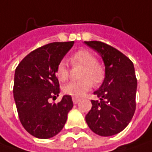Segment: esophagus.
Returning a JSON list of instances; mask_svg holds the SVG:
<instances>
[{
	"label": "esophagus",
	"instance_id": "esophagus-1",
	"mask_svg": "<svg viewBox=\"0 0 152 152\" xmlns=\"http://www.w3.org/2000/svg\"><path fill=\"white\" fill-rule=\"evenodd\" d=\"M72 101H73V103H74V104H78V103H79V101H80V99H78V98H75V97H73V98H72Z\"/></svg>",
	"mask_w": 152,
	"mask_h": 152
}]
</instances>
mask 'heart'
Segmentation results:
<instances>
[{
	"label": "heart",
	"mask_w": 152,
	"mask_h": 152,
	"mask_svg": "<svg viewBox=\"0 0 152 152\" xmlns=\"http://www.w3.org/2000/svg\"><path fill=\"white\" fill-rule=\"evenodd\" d=\"M71 63L72 65H80L84 66L82 72L80 81L68 82L63 86V92L66 94L71 95L75 98L83 96L92 87V82L94 84H99L103 80L104 69L97 62L96 56L88 50L81 49L73 53L70 58ZM55 74L60 81H65L69 76L68 66L66 61L61 60L58 63Z\"/></svg>",
	"instance_id": "obj_1"
}]
</instances>
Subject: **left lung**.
<instances>
[{"mask_svg": "<svg viewBox=\"0 0 152 152\" xmlns=\"http://www.w3.org/2000/svg\"><path fill=\"white\" fill-rule=\"evenodd\" d=\"M85 44L100 54L105 67L103 83L94 92L100 101H91L86 121L98 135H115L128 125L135 113L137 82L134 66L124 53L104 42L93 40Z\"/></svg>", "mask_w": 152, "mask_h": 152, "instance_id": "obj_1", "label": "left lung"}]
</instances>
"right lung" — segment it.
<instances>
[{
	"label": "right lung",
	"instance_id": "obj_1",
	"mask_svg": "<svg viewBox=\"0 0 152 152\" xmlns=\"http://www.w3.org/2000/svg\"><path fill=\"white\" fill-rule=\"evenodd\" d=\"M73 44L53 42L40 47L28 53L15 69L13 92L19 118L35 137L47 139L57 135L73 106L70 95H64L57 104L48 101L59 96L55 69Z\"/></svg>",
	"mask_w": 152,
	"mask_h": 152
}]
</instances>
